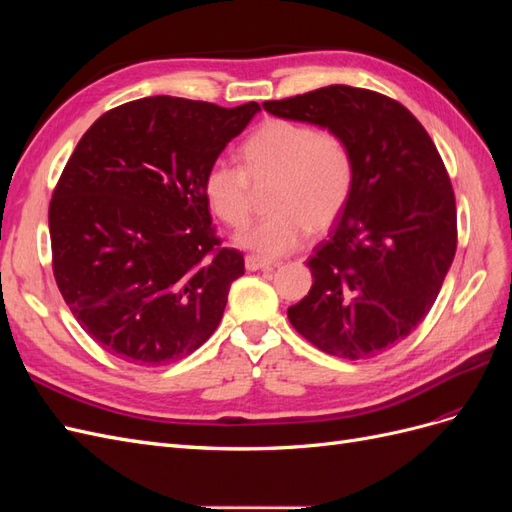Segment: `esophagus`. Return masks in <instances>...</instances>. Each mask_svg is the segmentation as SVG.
Returning <instances> with one entry per match:
<instances>
[{"mask_svg":"<svg viewBox=\"0 0 512 512\" xmlns=\"http://www.w3.org/2000/svg\"><path fill=\"white\" fill-rule=\"evenodd\" d=\"M277 267V262L267 260V258H258V256H245V269L247 271H258V269H273Z\"/></svg>","mask_w":512,"mask_h":512,"instance_id":"34e87169","label":"esophagus"}]
</instances>
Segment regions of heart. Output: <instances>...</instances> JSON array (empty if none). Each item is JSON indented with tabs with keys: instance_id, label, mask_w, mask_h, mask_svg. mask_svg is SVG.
Returning a JSON list of instances; mask_svg holds the SVG:
<instances>
[{
	"instance_id": "obj_1",
	"label": "heart",
	"mask_w": 512,
	"mask_h": 512,
	"mask_svg": "<svg viewBox=\"0 0 512 512\" xmlns=\"http://www.w3.org/2000/svg\"><path fill=\"white\" fill-rule=\"evenodd\" d=\"M354 153L335 130L292 119H271L241 147V168L228 160L209 164L203 194L209 209L230 228L252 213L255 188L273 183L271 215L241 230L235 243L260 256H284L305 243L312 228L329 230L354 190Z\"/></svg>"
}]
</instances>
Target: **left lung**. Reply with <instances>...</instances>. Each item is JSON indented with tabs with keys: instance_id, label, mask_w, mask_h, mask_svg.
Here are the masks:
<instances>
[{
	"instance_id": "left-lung-1",
	"label": "left lung",
	"mask_w": 512,
	"mask_h": 512,
	"mask_svg": "<svg viewBox=\"0 0 512 512\" xmlns=\"http://www.w3.org/2000/svg\"><path fill=\"white\" fill-rule=\"evenodd\" d=\"M267 113L342 134L354 190L307 267L314 284L288 320L322 352L359 361L408 337L436 301L457 250V209L440 153L397 100L329 85L269 100Z\"/></svg>"
}]
</instances>
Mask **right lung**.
<instances>
[{"label":"right lung","instance_id":"right-lung-1","mask_svg":"<svg viewBox=\"0 0 512 512\" xmlns=\"http://www.w3.org/2000/svg\"><path fill=\"white\" fill-rule=\"evenodd\" d=\"M258 111L151 96L104 113L76 145L49 207L53 273L106 352L158 367L218 329L245 265L220 247L203 177Z\"/></svg>","mask_w":512,"mask_h":512}]
</instances>
